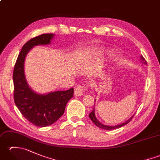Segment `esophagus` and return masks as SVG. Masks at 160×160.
<instances>
[{"label": "esophagus", "mask_w": 160, "mask_h": 160, "mask_svg": "<svg viewBox=\"0 0 160 160\" xmlns=\"http://www.w3.org/2000/svg\"><path fill=\"white\" fill-rule=\"evenodd\" d=\"M87 88L85 86H78L74 91V95L76 96H82L85 92Z\"/></svg>", "instance_id": "1"}]
</instances>
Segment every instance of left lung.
Returning a JSON list of instances; mask_svg holds the SVG:
<instances>
[{"label": "left lung", "instance_id": "8db88e82", "mask_svg": "<svg viewBox=\"0 0 160 160\" xmlns=\"http://www.w3.org/2000/svg\"><path fill=\"white\" fill-rule=\"evenodd\" d=\"M141 60H142V62H143L145 64H147V61L145 60V59L144 58L143 56H141ZM95 102H96V100H95ZM133 116H134V115H132L131 118H129L128 120L123 122V123H122L121 124H118V125H115V126H107V125H104V124H101L100 122L97 120V118L96 117V115H95V106L93 107V111L91 112V113H89V117L90 118L91 120H92V122L95 124V125L97 126V127H99V128H101L102 129H105V130H112V129H115V128H118L120 127H123V126L127 124L128 122L131 120V119L132 118V117H133Z\"/></svg>", "mask_w": 160, "mask_h": 160}]
</instances>
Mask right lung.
Segmentation results:
<instances>
[{
    "label": "right lung",
    "mask_w": 160,
    "mask_h": 160,
    "mask_svg": "<svg viewBox=\"0 0 160 160\" xmlns=\"http://www.w3.org/2000/svg\"><path fill=\"white\" fill-rule=\"evenodd\" d=\"M53 33H44L27 42L19 53L13 73V98L20 113L32 124L45 127L53 124L63 115L66 105L73 96V88L47 94L34 92L27 82L24 64L27 54L33 47L49 45Z\"/></svg>",
    "instance_id": "right-lung-1"
}]
</instances>
